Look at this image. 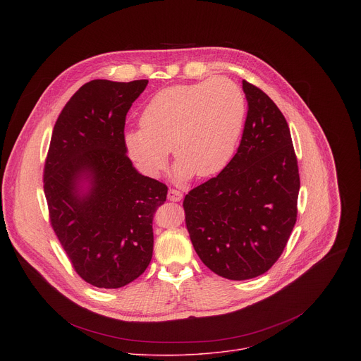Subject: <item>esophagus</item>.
<instances>
[{
  "label": "esophagus",
  "mask_w": 361,
  "mask_h": 361,
  "mask_svg": "<svg viewBox=\"0 0 361 361\" xmlns=\"http://www.w3.org/2000/svg\"><path fill=\"white\" fill-rule=\"evenodd\" d=\"M167 197H169L170 201H180L183 198V192L180 190H177V188H170Z\"/></svg>",
  "instance_id": "esophagus-1"
}]
</instances>
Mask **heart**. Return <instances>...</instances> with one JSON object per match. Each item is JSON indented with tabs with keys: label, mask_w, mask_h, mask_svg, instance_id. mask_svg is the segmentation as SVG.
<instances>
[{
	"label": "heart",
	"mask_w": 361,
	"mask_h": 361,
	"mask_svg": "<svg viewBox=\"0 0 361 361\" xmlns=\"http://www.w3.org/2000/svg\"><path fill=\"white\" fill-rule=\"evenodd\" d=\"M245 111L243 91L224 77L167 87L148 99L141 124L124 135L126 145L151 176L167 166L173 148L178 178L212 177L231 160Z\"/></svg>",
	"instance_id": "obj_1"
}]
</instances>
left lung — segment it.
I'll return each mask as SVG.
<instances>
[{"instance_id": "obj_1", "label": "left lung", "mask_w": 361, "mask_h": 361, "mask_svg": "<svg viewBox=\"0 0 361 361\" xmlns=\"http://www.w3.org/2000/svg\"><path fill=\"white\" fill-rule=\"evenodd\" d=\"M247 117L237 152L217 177L184 197L201 262L228 280L269 271L297 221L300 174L288 124L274 101L243 80Z\"/></svg>"}]
</instances>
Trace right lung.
Returning <instances> with one entry per match:
<instances>
[{
	"label": "right lung",
	"mask_w": 361,
	"mask_h": 361,
	"mask_svg": "<svg viewBox=\"0 0 361 361\" xmlns=\"http://www.w3.org/2000/svg\"><path fill=\"white\" fill-rule=\"evenodd\" d=\"M148 80H92L59 116L44 164L49 224L75 273L99 288L138 279L152 257V217L167 185L141 176L127 156L126 117ZM81 176L92 181L78 194Z\"/></svg>",
	"instance_id": "1"
}]
</instances>
